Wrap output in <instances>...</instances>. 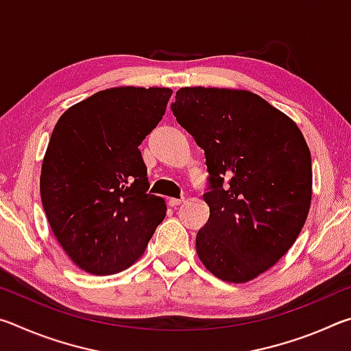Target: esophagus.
<instances>
[{"mask_svg":"<svg viewBox=\"0 0 351 351\" xmlns=\"http://www.w3.org/2000/svg\"><path fill=\"white\" fill-rule=\"evenodd\" d=\"M184 203V199L182 198H169V204L171 206V207H176V206H180V204H182Z\"/></svg>","mask_w":351,"mask_h":351,"instance_id":"esophagus-1","label":"esophagus"}]
</instances>
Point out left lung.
I'll use <instances>...</instances> for the list:
<instances>
[{
    "label": "left lung",
    "instance_id": "1",
    "mask_svg": "<svg viewBox=\"0 0 351 351\" xmlns=\"http://www.w3.org/2000/svg\"><path fill=\"white\" fill-rule=\"evenodd\" d=\"M171 111L204 150L210 215L197 252L226 282L252 280L299 237L311 204V154L282 111L251 91L181 88Z\"/></svg>",
    "mask_w": 351,
    "mask_h": 351
}]
</instances>
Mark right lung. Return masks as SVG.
<instances>
[{
	"instance_id": "obj_1",
	"label": "right lung",
	"mask_w": 351,
	"mask_h": 351,
	"mask_svg": "<svg viewBox=\"0 0 351 351\" xmlns=\"http://www.w3.org/2000/svg\"><path fill=\"white\" fill-rule=\"evenodd\" d=\"M170 96L169 88H111L71 106L54 127L41 203L64 252L90 274L127 269L162 223L167 207L148 193L139 145Z\"/></svg>"
}]
</instances>
